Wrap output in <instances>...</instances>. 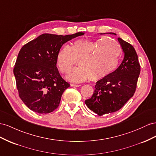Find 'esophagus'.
Here are the masks:
<instances>
[{
	"instance_id": "1",
	"label": "esophagus",
	"mask_w": 156,
	"mask_h": 156,
	"mask_svg": "<svg viewBox=\"0 0 156 156\" xmlns=\"http://www.w3.org/2000/svg\"><path fill=\"white\" fill-rule=\"evenodd\" d=\"M70 86L73 87H80V85H78V84H74V83H71Z\"/></svg>"
}]
</instances>
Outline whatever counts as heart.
I'll list each match as a JSON object with an SVG mask.
<instances>
[{
    "label": "heart",
    "mask_w": 156,
    "mask_h": 156,
    "mask_svg": "<svg viewBox=\"0 0 156 156\" xmlns=\"http://www.w3.org/2000/svg\"><path fill=\"white\" fill-rule=\"evenodd\" d=\"M121 54L119 44L108 37L96 41L80 39L70 46L60 49L56 65L61 73L68 74L78 62L80 66L66 76L69 81L78 83L90 78L97 81L108 76L117 69Z\"/></svg>",
    "instance_id": "heart-1"
}]
</instances>
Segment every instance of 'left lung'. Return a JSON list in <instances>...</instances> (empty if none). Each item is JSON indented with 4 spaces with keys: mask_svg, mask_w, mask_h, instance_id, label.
I'll use <instances>...</instances> for the list:
<instances>
[{
    "mask_svg": "<svg viewBox=\"0 0 156 156\" xmlns=\"http://www.w3.org/2000/svg\"><path fill=\"white\" fill-rule=\"evenodd\" d=\"M118 40L124 53L122 63L108 76L97 82L92 97L85 101L87 107L99 115L119 110L133 96L136 88L140 72L136 52L129 43L120 38Z\"/></svg>",
    "mask_w": 156,
    "mask_h": 156,
    "instance_id": "1",
    "label": "left lung"
}]
</instances>
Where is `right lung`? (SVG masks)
I'll list each match as a JSON object with an SVG mask.
<instances>
[{"mask_svg": "<svg viewBox=\"0 0 156 156\" xmlns=\"http://www.w3.org/2000/svg\"><path fill=\"white\" fill-rule=\"evenodd\" d=\"M83 34L45 33L21 48L14 74L20 97L29 109L48 114L58 107L63 93L70 84L57 68V52L65 43Z\"/></svg>", "mask_w": 156, "mask_h": 156, "instance_id": "right-lung-1", "label": "right lung"}]
</instances>
